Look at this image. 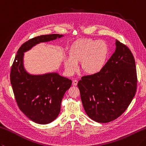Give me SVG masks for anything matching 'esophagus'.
Instances as JSON below:
<instances>
[{
    "mask_svg": "<svg viewBox=\"0 0 146 146\" xmlns=\"http://www.w3.org/2000/svg\"><path fill=\"white\" fill-rule=\"evenodd\" d=\"M77 84H78V81H77L76 80H73V85H75V86H76V85H77Z\"/></svg>",
    "mask_w": 146,
    "mask_h": 146,
    "instance_id": "34e87169",
    "label": "esophagus"
}]
</instances>
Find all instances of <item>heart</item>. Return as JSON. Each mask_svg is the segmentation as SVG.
I'll list each match as a JSON object with an SVG mask.
<instances>
[{"instance_id": "obj_1", "label": "heart", "mask_w": 146, "mask_h": 146, "mask_svg": "<svg viewBox=\"0 0 146 146\" xmlns=\"http://www.w3.org/2000/svg\"><path fill=\"white\" fill-rule=\"evenodd\" d=\"M70 54V57L64 60L68 75H73L78 70L80 62L85 73L95 75L104 68L109 55V47L106 42L101 40L84 39L73 45Z\"/></svg>"}]
</instances>
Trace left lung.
Wrapping results in <instances>:
<instances>
[{"mask_svg": "<svg viewBox=\"0 0 146 146\" xmlns=\"http://www.w3.org/2000/svg\"><path fill=\"white\" fill-rule=\"evenodd\" d=\"M133 54L116 40V49L99 73L84 76L78 82L85 113L98 123L118 118L127 109L137 90Z\"/></svg>", "mask_w": 146, "mask_h": 146, "instance_id": "1", "label": "left lung"}]
</instances>
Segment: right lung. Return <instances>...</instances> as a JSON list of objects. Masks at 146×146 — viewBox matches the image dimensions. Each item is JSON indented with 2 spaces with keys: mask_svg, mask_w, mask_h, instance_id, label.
Wrapping results in <instances>:
<instances>
[{
  "mask_svg": "<svg viewBox=\"0 0 146 146\" xmlns=\"http://www.w3.org/2000/svg\"><path fill=\"white\" fill-rule=\"evenodd\" d=\"M62 36L50 34L26 42L18 49L11 68V84L17 104L20 110L36 123L45 125L56 119L61 111L62 99L72 81L56 71L36 75L30 73L24 66L25 53L40 43Z\"/></svg>",
  "mask_w": 146,
  "mask_h": 146,
  "instance_id": "add662e5",
  "label": "right lung"
}]
</instances>
